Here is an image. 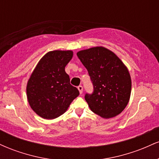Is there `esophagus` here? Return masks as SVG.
I'll use <instances>...</instances> for the list:
<instances>
[{"mask_svg": "<svg viewBox=\"0 0 159 159\" xmlns=\"http://www.w3.org/2000/svg\"><path fill=\"white\" fill-rule=\"evenodd\" d=\"M78 90H79L80 94H82V93H83V87H82L81 85L78 86Z\"/></svg>", "mask_w": 159, "mask_h": 159, "instance_id": "esophagus-1", "label": "esophagus"}]
</instances>
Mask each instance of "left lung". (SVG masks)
Masks as SVG:
<instances>
[{
  "label": "left lung",
  "mask_w": 159,
  "mask_h": 159,
  "mask_svg": "<svg viewBox=\"0 0 159 159\" xmlns=\"http://www.w3.org/2000/svg\"><path fill=\"white\" fill-rule=\"evenodd\" d=\"M77 56L88 71L93 92L85 94L90 110L103 118L114 117L126 107L132 80L121 60L104 47L80 51Z\"/></svg>",
  "instance_id": "obj_1"
}]
</instances>
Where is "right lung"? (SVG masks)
<instances>
[{"instance_id": "add662e5", "label": "right lung", "mask_w": 159, "mask_h": 159, "mask_svg": "<svg viewBox=\"0 0 159 159\" xmlns=\"http://www.w3.org/2000/svg\"><path fill=\"white\" fill-rule=\"evenodd\" d=\"M73 56L72 51H52L42 57L27 84V97L36 114L47 120L58 117L66 111L79 95L65 72Z\"/></svg>"}]
</instances>
